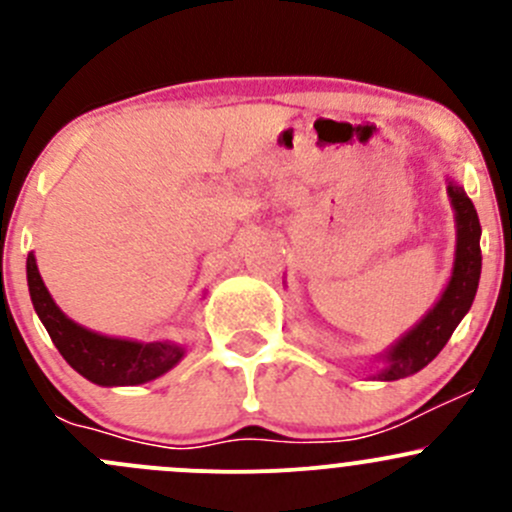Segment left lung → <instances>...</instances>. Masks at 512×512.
<instances>
[{
  "instance_id": "obj_1",
  "label": "left lung",
  "mask_w": 512,
  "mask_h": 512,
  "mask_svg": "<svg viewBox=\"0 0 512 512\" xmlns=\"http://www.w3.org/2000/svg\"><path fill=\"white\" fill-rule=\"evenodd\" d=\"M448 198L456 210V262L453 275L443 289L436 307L406 332L389 352L384 354V369L376 374L381 381L406 379L421 371L428 361H433L446 347L451 334L461 324L476 299L480 280V223L471 198L458 183L448 180Z\"/></svg>"
}]
</instances>
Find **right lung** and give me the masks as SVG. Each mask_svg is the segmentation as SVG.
<instances>
[{"label": "right lung", "mask_w": 512, "mask_h": 512, "mask_svg": "<svg viewBox=\"0 0 512 512\" xmlns=\"http://www.w3.org/2000/svg\"><path fill=\"white\" fill-rule=\"evenodd\" d=\"M27 282L36 314L49 332L54 347L69 361L71 369L98 386L146 384L163 376L183 359L185 349L180 344H143L131 342V339L103 337L66 317L41 280L34 252H29L27 257Z\"/></svg>", "instance_id": "1"}]
</instances>
